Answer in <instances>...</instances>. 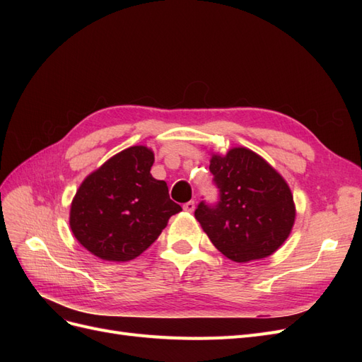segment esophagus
Segmentation results:
<instances>
[{"label":"esophagus","mask_w":362,"mask_h":362,"mask_svg":"<svg viewBox=\"0 0 362 362\" xmlns=\"http://www.w3.org/2000/svg\"><path fill=\"white\" fill-rule=\"evenodd\" d=\"M182 208H184V211L192 213V211L194 210V201H189V202H185V204L182 205Z\"/></svg>","instance_id":"1"}]
</instances>
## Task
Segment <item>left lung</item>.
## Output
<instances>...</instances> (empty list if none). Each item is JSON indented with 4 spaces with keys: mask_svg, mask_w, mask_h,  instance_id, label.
Instances as JSON below:
<instances>
[{
    "mask_svg": "<svg viewBox=\"0 0 362 362\" xmlns=\"http://www.w3.org/2000/svg\"><path fill=\"white\" fill-rule=\"evenodd\" d=\"M210 172L218 201L194 211L211 243L235 262L272 255L286 242L296 217L293 194L281 175L247 148L213 154Z\"/></svg>",
    "mask_w": 362,
    "mask_h": 362,
    "instance_id": "obj_1",
    "label": "left lung"
}]
</instances>
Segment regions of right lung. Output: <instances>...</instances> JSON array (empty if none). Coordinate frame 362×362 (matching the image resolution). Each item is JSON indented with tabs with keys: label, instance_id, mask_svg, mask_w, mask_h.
<instances>
[{
	"label": "right lung",
	"instance_id": "1",
	"mask_svg": "<svg viewBox=\"0 0 362 362\" xmlns=\"http://www.w3.org/2000/svg\"><path fill=\"white\" fill-rule=\"evenodd\" d=\"M154 152L131 146L87 177L71 205L69 225L87 250L105 261H129L156 242L182 208L168 184L151 175Z\"/></svg>",
	"mask_w": 362,
	"mask_h": 362
}]
</instances>
